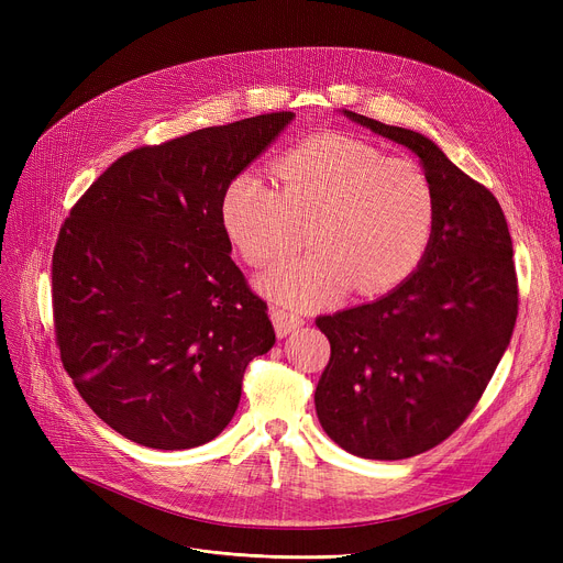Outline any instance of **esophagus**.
Here are the masks:
<instances>
[{"label":"esophagus","instance_id":"esophagus-1","mask_svg":"<svg viewBox=\"0 0 563 563\" xmlns=\"http://www.w3.org/2000/svg\"><path fill=\"white\" fill-rule=\"evenodd\" d=\"M272 321H274V329H276V335L278 338H287L289 333H294L297 329H301L306 319L301 314H294V312H287L283 308H274L272 310Z\"/></svg>","mask_w":563,"mask_h":563}]
</instances>
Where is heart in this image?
<instances>
[{
  "label": "heart",
  "instance_id": "heart-1",
  "mask_svg": "<svg viewBox=\"0 0 563 563\" xmlns=\"http://www.w3.org/2000/svg\"><path fill=\"white\" fill-rule=\"evenodd\" d=\"M274 175L242 170L221 198V221L244 262L264 269L297 249L308 225L306 255L260 280L285 306L340 299L351 287L383 294L418 269L435 228V191L408 159H388L374 145L342 134L303 141L285 153Z\"/></svg>",
  "mask_w": 563,
  "mask_h": 563
}]
</instances>
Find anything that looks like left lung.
<instances>
[{
  "label": "left lung",
  "mask_w": 563,
  "mask_h": 563,
  "mask_svg": "<svg viewBox=\"0 0 563 563\" xmlns=\"http://www.w3.org/2000/svg\"><path fill=\"white\" fill-rule=\"evenodd\" d=\"M416 153L435 191L420 269L388 297L317 317L331 342L314 408L349 454L399 461L450 438L477 406L518 317L514 244L497 198L412 130L346 111Z\"/></svg>",
  "instance_id": "left-lung-1"
}]
</instances>
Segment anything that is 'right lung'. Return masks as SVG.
I'll return each instance as SVG.
<instances>
[{"instance_id": "add662e5", "label": "right lung", "mask_w": 563, "mask_h": 563, "mask_svg": "<svg viewBox=\"0 0 563 563\" xmlns=\"http://www.w3.org/2000/svg\"><path fill=\"white\" fill-rule=\"evenodd\" d=\"M291 111L143 145L73 205L52 255L62 363L81 399L128 440H214L246 365L276 344L269 308L230 257L221 198Z\"/></svg>"}]
</instances>
